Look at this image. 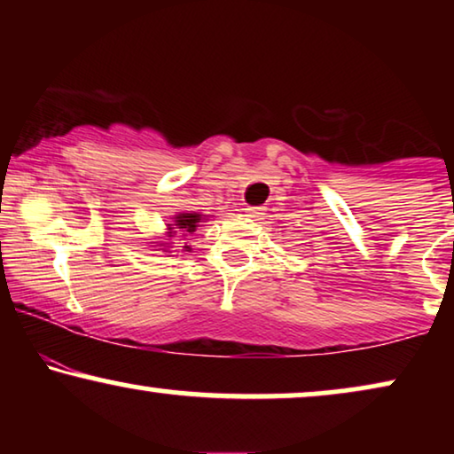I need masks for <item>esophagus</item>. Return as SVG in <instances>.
I'll return each mask as SVG.
<instances>
[{"instance_id":"34e87169","label":"esophagus","mask_w":454,"mask_h":454,"mask_svg":"<svg viewBox=\"0 0 454 454\" xmlns=\"http://www.w3.org/2000/svg\"><path fill=\"white\" fill-rule=\"evenodd\" d=\"M244 213H246V216H250V219H260V216L264 215L260 207H247V208H244Z\"/></svg>"}]
</instances>
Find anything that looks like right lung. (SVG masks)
Instances as JSON below:
<instances>
[{"label": "right lung", "mask_w": 454, "mask_h": 454, "mask_svg": "<svg viewBox=\"0 0 454 454\" xmlns=\"http://www.w3.org/2000/svg\"><path fill=\"white\" fill-rule=\"evenodd\" d=\"M202 219H207V215H200V213H179L173 216V223L171 225H167V235H176V229H179V231L185 233H194L196 227L200 225ZM169 247V246H167ZM185 250L190 252V246H184Z\"/></svg>", "instance_id": "obj_1"}]
</instances>
